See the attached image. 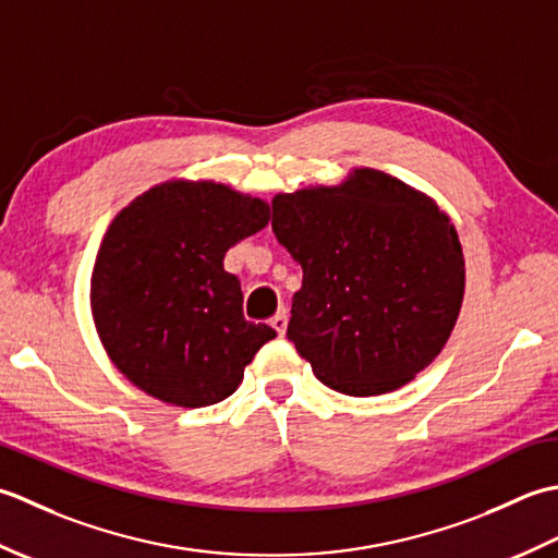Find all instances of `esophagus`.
Segmentation results:
<instances>
[{
    "label": "esophagus",
    "instance_id": "34e87169",
    "mask_svg": "<svg viewBox=\"0 0 558 558\" xmlns=\"http://www.w3.org/2000/svg\"><path fill=\"white\" fill-rule=\"evenodd\" d=\"M287 325H289V315H287V308H281L275 317H271V327L277 329L279 337H283L287 335Z\"/></svg>",
    "mask_w": 558,
    "mask_h": 558
}]
</instances>
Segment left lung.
Segmentation results:
<instances>
[{"label":"left lung","mask_w":558,"mask_h":558,"mask_svg":"<svg viewBox=\"0 0 558 558\" xmlns=\"http://www.w3.org/2000/svg\"><path fill=\"white\" fill-rule=\"evenodd\" d=\"M271 231L303 267L287 337L315 378L385 395L434 361L458 323L464 257L448 214L383 170L271 199Z\"/></svg>","instance_id":"8db88e82"}]
</instances>
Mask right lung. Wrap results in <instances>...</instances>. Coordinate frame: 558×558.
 Listing matches in <instances>:
<instances>
[{
  "mask_svg": "<svg viewBox=\"0 0 558 558\" xmlns=\"http://www.w3.org/2000/svg\"><path fill=\"white\" fill-rule=\"evenodd\" d=\"M269 223V204L211 180H170L128 204L104 235L90 311L110 361L175 407H209L243 383L269 325L243 315L223 257Z\"/></svg>",
  "mask_w": 558,
  "mask_h": 558,
  "instance_id": "obj_1",
  "label": "right lung"
}]
</instances>
